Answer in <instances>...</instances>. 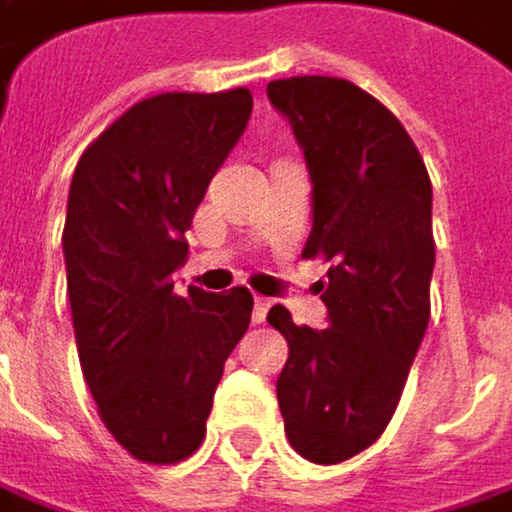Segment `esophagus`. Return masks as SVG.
<instances>
[{
  "label": "esophagus",
  "mask_w": 512,
  "mask_h": 512,
  "mask_svg": "<svg viewBox=\"0 0 512 512\" xmlns=\"http://www.w3.org/2000/svg\"><path fill=\"white\" fill-rule=\"evenodd\" d=\"M269 307H272V299H266V296H255V310H252V322H263L266 319V313H269Z\"/></svg>",
  "instance_id": "obj_1"
}]
</instances>
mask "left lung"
I'll return each mask as SVG.
<instances>
[{"mask_svg": "<svg viewBox=\"0 0 512 512\" xmlns=\"http://www.w3.org/2000/svg\"><path fill=\"white\" fill-rule=\"evenodd\" d=\"M290 119L313 181L304 257L331 263L319 281L328 328L296 325L284 304L269 325L290 357L278 407L310 463H343L384 434L431 319V178L404 125L346 78L296 75L266 87Z\"/></svg>", "mask_w": 512, "mask_h": 512, "instance_id": "obj_1", "label": "left lung"}]
</instances>
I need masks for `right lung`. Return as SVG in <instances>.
Masks as SVG:
<instances>
[{"label": "right lung", "mask_w": 512, "mask_h": 512, "mask_svg": "<svg viewBox=\"0 0 512 512\" xmlns=\"http://www.w3.org/2000/svg\"><path fill=\"white\" fill-rule=\"evenodd\" d=\"M252 117L246 87L161 93L111 122L70 184L64 260L84 381L114 440L169 466L205 440L252 293H175L184 231Z\"/></svg>", "instance_id": "obj_1"}]
</instances>
